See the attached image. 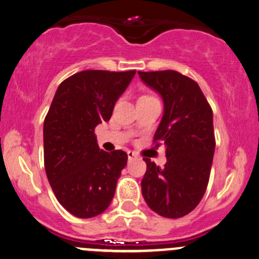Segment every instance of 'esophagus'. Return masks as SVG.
<instances>
[{
    "instance_id": "1",
    "label": "esophagus",
    "mask_w": 259,
    "mask_h": 259,
    "mask_svg": "<svg viewBox=\"0 0 259 259\" xmlns=\"http://www.w3.org/2000/svg\"><path fill=\"white\" fill-rule=\"evenodd\" d=\"M127 155H128V160H132L133 158L137 157V155H136V153H135V152H131V151L127 152Z\"/></svg>"
}]
</instances>
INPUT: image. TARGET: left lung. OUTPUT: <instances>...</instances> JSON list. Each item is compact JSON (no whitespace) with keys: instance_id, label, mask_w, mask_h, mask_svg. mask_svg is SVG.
I'll return each instance as SVG.
<instances>
[{"instance_id":"1","label":"left lung","mask_w":259,"mask_h":259,"mask_svg":"<svg viewBox=\"0 0 259 259\" xmlns=\"http://www.w3.org/2000/svg\"><path fill=\"white\" fill-rule=\"evenodd\" d=\"M138 74L163 97L164 115L153 143L166 148L164 168L143 158L142 194L158 215L183 218L201 201L210 179L216 144L212 110L197 82L185 75L175 70Z\"/></svg>"}]
</instances>
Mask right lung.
<instances>
[{
  "label": "right lung",
  "mask_w": 259,
  "mask_h": 259,
  "mask_svg": "<svg viewBox=\"0 0 259 259\" xmlns=\"http://www.w3.org/2000/svg\"><path fill=\"white\" fill-rule=\"evenodd\" d=\"M136 70H84L58 88L44 119V166L60 205L80 219L100 215L115 195L127 153L99 148L97 124L107 122Z\"/></svg>",
  "instance_id": "add662e5"
}]
</instances>
